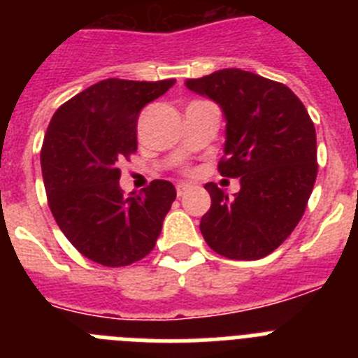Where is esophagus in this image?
<instances>
[{
    "mask_svg": "<svg viewBox=\"0 0 358 358\" xmlns=\"http://www.w3.org/2000/svg\"><path fill=\"white\" fill-rule=\"evenodd\" d=\"M189 188V185H186V182H179V185H177V195H179V197H181V195H185L186 194V189Z\"/></svg>",
    "mask_w": 358,
    "mask_h": 358,
    "instance_id": "1",
    "label": "esophagus"
}]
</instances>
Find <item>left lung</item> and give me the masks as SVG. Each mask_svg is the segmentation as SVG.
<instances>
[{
  "mask_svg": "<svg viewBox=\"0 0 358 358\" xmlns=\"http://www.w3.org/2000/svg\"><path fill=\"white\" fill-rule=\"evenodd\" d=\"M186 87L218 103L226 120L218 172L240 177L229 199L215 182L201 233L218 255L260 260L285 242L305 213L317 177L315 127L301 100L280 82L227 68Z\"/></svg>",
  "mask_w": 358,
  "mask_h": 358,
  "instance_id": "obj_1",
  "label": "left lung"
}]
</instances>
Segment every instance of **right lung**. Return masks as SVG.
Segmentation results:
<instances>
[{
    "mask_svg": "<svg viewBox=\"0 0 358 358\" xmlns=\"http://www.w3.org/2000/svg\"><path fill=\"white\" fill-rule=\"evenodd\" d=\"M176 84L107 78L55 110L41 150L44 188L57 226L78 252L123 267L154 249L176 201L170 181L123 195L120 161L138 150V116Z\"/></svg>",
    "mask_w": 358,
    "mask_h": 358,
    "instance_id": "1",
    "label": "right lung"
}]
</instances>
